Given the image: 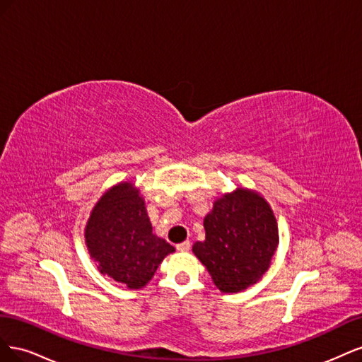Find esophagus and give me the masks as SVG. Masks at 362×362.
Listing matches in <instances>:
<instances>
[{
    "label": "esophagus",
    "mask_w": 362,
    "mask_h": 362,
    "mask_svg": "<svg viewBox=\"0 0 362 362\" xmlns=\"http://www.w3.org/2000/svg\"><path fill=\"white\" fill-rule=\"evenodd\" d=\"M189 249H190V242H184V243L177 245V250H180V252H187Z\"/></svg>",
    "instance_id": "1"
}]
</instances>
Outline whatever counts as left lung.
<instances>
[{
  "label": "left lung",
  "instance_id": "1",
  "mask_svg": "<svg viewBox=\"0 0 362 362\" xmlns=\"http://www.w3.org/2000/svg\"><path fill=\"white\" fill-rule=\"evenodd\" d=\"M204 228L205 240L193 245V254L221 291H243L269 270L279 234L275 214L259 193L238 187L223 194L205 216Z\"/></svg>",
  "mask_w": 362,
  "mask_h": 362
}]
</instances>
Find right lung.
<instances>
[{"label": "right lung", "mask_w": 362, "mask_h": 362, "mask_svg": "<svg viewBox=\"0 0 362 362\" xmlns=\"http://www.w3.org/2000/svg\"><path fill=\"white\" fill-rule=\"evenodd\" d=\"M84 238L98 270L131 290L145 287L164 257L175 252L166 240L152 234L145 199L133 182H119L101 196Z\"/></svg>", "instance_id": "right-lung-1"}]
</instances>
